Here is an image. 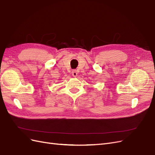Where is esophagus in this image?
<instances>
[{
	"instance_id": "obj_1",
	"label": "esophagus",
	"mask_w": 155,
	"mask_h": 155,
	"mask_svg": "<svg viewBox=\"0 0 155 155\" xmlns=\"http://www.w3.org/2000/svg\"><path fill=\"white\" fill-rule=\"evenodd\" d=\"M72 76H73L74 77H76V76H78V72H77V71H76V70H74L72 71Z\"/></svg>"
}]
</instances>
